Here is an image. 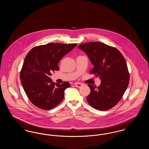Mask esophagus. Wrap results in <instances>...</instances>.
<instances>
[{"label":"esophagus","mask_w":149,"mask_h":149,"mask_svg":"<svg viewBox=\"0 0 149 149\" xmlns=\"http://www.w3.org/2000/svg\"><path fill=\"white\" fill-rule=\"evenodd\" d=\"M75 86H76V87H77V88H80L81 86H82V84H81V83H75Z\"/></svg>","instance_id":"1"}]
</instances>
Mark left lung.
<instances>
[{
    "label": "left lung",
    "mask_w": 149,
    "mask_h": 149,
    "mask_svg": "<svg viewBox=\"0 0 149 149\" xmlns=\"http://www.w3.org/2000/svg\"><path fill=\"white\" fill-rule=\"evenodd\" d=\"M78 47L88 55L93 65L90 72L101 80L98 87L88 85L91 93L87 102L99 111L113 108L122 98L130 81L124 57L115 47L100 42L85 43Z\"/></svg>",
    "instance_id": "left-lung-1"
}]
</instances>
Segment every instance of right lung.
Here are the masks:
<instances>
[{
    "label": "right lung",
    "mask_w": 149,
    "mask_h": 149,
    "mask_svg": "<svg viewBox=\"0 0 149 149\" xmlns=\"http://www.w3.org/2000/svg\"><path fill=\"white\" fill-rule=\"evenodd\" d=\"M77 45L50 43L29 51L23 62L20 79L26 95L35 106L49 110L63 100L65 90L70 84L67 81L55 84L50 78L51 72L59 70L57 64L60 60Z\"/></svg>",
    "instance_id": "add662e5"
}]
</instances>
